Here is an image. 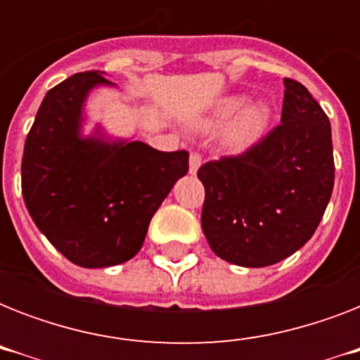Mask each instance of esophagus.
Wrapping results in <instances>:
<instances>
[{
    "mask_svg": "<svg viewBox=\"0 0 360 360\" xmlns=\"http://www.w3.org/2000/svg\"><path fill=\"white\" fill-rule=\"evenodd\" d=\"M200 166H202V155L200 153H191V158H188V169H191V174H196Z\"/></svg>",
    "mask_w": 360,
    "mask_h": 360,
    "instance_id": "esophagus-1",
    "label": "esophagus"
}]
</instances>
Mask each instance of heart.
Returning <instances> with one entry per match:
<instances>
[{"instance_id": "heart-1", "label": "heart", "mask_w": 360, "mask_h": 360, "mask_svg": "<svg viewBox=\"0 0 360 360\" xmlns=\"http://www.w3.org/2000/svg\"><path fill=\"white\" fill-rule=\"evenodd\" d=\"M236 120L230 124L226 132V143L233 149L250 146L252 141L257 140L267 127L269 110L263 104H250L246 106V97L243 95H230L224 97L217 106L213 114L207 120L202 121V127L207 130L222 129L233 117Z\"/></svg>"}]
</instances>
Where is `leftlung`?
Wrapping results in <instances>:
<instances>
[{
    "instance_id": "obj_1",
    "label": "left lung",
    "mask_w": 360,
    "mask_h": 360,
    "mask_svg": "<svg viewBox=\"0 0 360 360\" xmlns=\"http://www.w3.org/2000/svg\"><path fill=\"white\" fill-rule=\"evenodd\" d=\"M284 87L282 123L245 153L198 169L205 239L240 267H267L299 250L335 186L329 117L302 84L284 78Z\"/></svg>"
}]
</instances>
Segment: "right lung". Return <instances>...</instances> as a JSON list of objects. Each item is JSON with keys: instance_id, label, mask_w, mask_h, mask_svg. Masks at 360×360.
I'll return each instance as SVG.
<instances>
[{"instance_id": "add662e5", "label": "right lung", "mask_w": 360, "mask_h": 360, "mask_svg": "<svg viewBox=\"0 0 360 360\" xmlns=\"http://www.w3.org/2000/svg\"><path fill=\"white\" fill-rule=\"evenodd\" d=\"M103 72H78L46 93L25 138L22 196L37 228L69 262L120 265L143 245L153 214L188 172L186 151L84 138L82 110Z\"/></svg>"}]
</instances>
